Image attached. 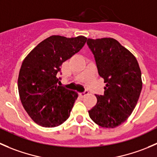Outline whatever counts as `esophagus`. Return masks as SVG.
Wrapping results in <instances>:
<instances>
[{
  "mask_svg": "<svg viewBox=\"0 0 157 157\" xmlns=\"http://www.w3.org/2000/svg\"><path fill=\"white\" fill-rule=\"evenodd\" d=\"M88 91H85V92H83V93H79V96H80L81 98L85 97V96L88 95Z\"/></svg>",
  "mask_w": 157,
  "mask_h": 157,
  "instance_id": "obj_1",
  "label": "esophagus"
}]
</instances>
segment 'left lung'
<instances>
[{
  "instance_id": "8db88e82",
  "label": "left lung",
  "mask_w": 157,
  "mask_h": 157,
  "mask_svg": "<svg viewBox=\"0 0 157 157\" xmlns=\"http://www.w3.org/2000/svg\"><path fill=\"white\" fill-rule=\"evenodd\" d=\"M87 44L106 83L104 94H96L97 104L88 114L99 126L114 128L136 107L142 90L140 69L134 56L114 39H88Z\"/></svg>"
}]
</instances>
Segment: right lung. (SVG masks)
<instances>
[{"mask_svg":"<svg viewBox=\"0 0 157 157\" xmlns=\"http://www.w3.org/2000/svg\"><path fill=\"white\" fill-rule=\"evenodd\" d=\"M86 41L83 36H51L24 59L18 76V91L24 109L37 124L54 128L70 116L78 94L58 86L57 75L62 64L79 52Z\"/></svg>","mask_w":157,"mask_h":157,"instance_id":"add662e5","label":"right lung"}]
</instances>
